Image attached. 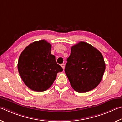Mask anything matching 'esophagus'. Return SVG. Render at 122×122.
<instances>
[{"mask_svg": "<svg viewBox=\"0 0 122 122\" xmlns=\"http://www.w3.org/2000/svg\"><path fill=\"white\" fill-rule=\"evenodd\" d=\"M61 67L63 68V70H64V69H65V64H61Z\"/></svg>", "mask_w": 122, "mask_h": 122, "instance_id": "34e87169", "label": "esophagus"}]
</instances>
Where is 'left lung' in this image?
Masks as SVG:
<instances>
[{"instance_id": "8db88e82", "label": "left lung", "mask_w": 122, "mask_h": 122, "mask_svg": "<svg viewBox=\"0 0 122 122\" xmlns=\"http://www.w3.org/2000/svg\"><path fill=\"white\" fill-rule=\"evenodd\" d=\"M65 72L71 86L79 93L88 92L97 86L103 77L106 64L101 53L85 42L71 48Z\"/></svg>"}]
</instances>
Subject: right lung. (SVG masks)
Here are the masks:
<instances>
[{
	"instance_id": "obj_1",
	"label": "right lung",
	"mask_w": 122,
	"mask_h": 122,
	"mask_svg": "<svg viewBox=\"0 0 122 122\" xmlns=\"http://www.w3.org/2000/svg\"><path fill=\"white\" fill-rule=\"evenodd\" d=\"M51 45L46 40L34 42L28 46L19 58L18 68L25 85L31 90L42 92L53 84L63 69L51 53Z\"/></svg>"
}]
</instances>
